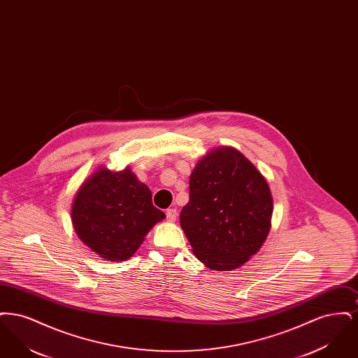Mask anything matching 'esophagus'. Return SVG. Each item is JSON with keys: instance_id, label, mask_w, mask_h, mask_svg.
I'll return each instance as SVG.
<instances>
[{"instance_id": "1", "label": "esophagus", "mask_w": 358, "mask_h": 358, "mask_svg": "<svg viewBox=\"0 0 358 358\" xmlns=\"http://www.w3.org/2000/svg\"><path fill=\"white\" fill-rule=\"evenodd\" d=\"M177 215H178V213H177V209H176V208H171V209H168V210H166V219H168V222H176Z\"/></svg>"}]
</instances>
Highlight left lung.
<instances>
[{"instance_id": "1", "label": "left lung", "mask_w": 358, "mask_h": 358, "mask_svg": "<svg viewBox=\"0 0 358 358\" xmlns=\"http://www.w3.org/2000/svg\"><path fill=\"white\" fill-rule=\"evenodd\" d=\"M273 208L263 174L238 149L222 146L196 164L180 222L201 263L213 271H232L262 248Z\"/></svg>"}]
</instances>
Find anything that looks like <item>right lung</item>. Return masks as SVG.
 <instances>
[{"label":"right lung","mask_w":358,"mask_h":358,"mask_svg":"<svg viewBox=\"0 0 358 358\" xmlns=\"http://www.w3.org/2000/svg\"><path fill=\"white\" fill-rule=\"evenodd\" d=\"M164 219L165 213L153 205L150 189L129 166L120 171L99 166L78 189L71 208L76 235L110 262L130 259Z\"/></svg>","instance_id":"obj_1"}]
</instances>
